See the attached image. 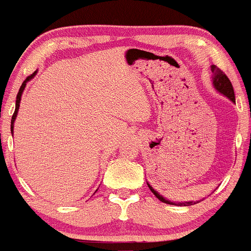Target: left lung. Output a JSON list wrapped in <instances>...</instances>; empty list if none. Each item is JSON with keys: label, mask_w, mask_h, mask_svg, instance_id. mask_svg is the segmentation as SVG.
I'll list each match as a JSON object with an SVG mask.
<instances>
[{"label": "left lung", "mask_w": 251, "mask_h": 251, "mask_svg": "<svg viewBox=\"0 0 251 251\" xmlns=\"http://www.w3.org/2000/svg\"><path fill=\"white\" fill-rule=\"evenodd\" d=\"M211 71H212V83H213V86H214L215 90H217L219 93H222L223 96H225L226 98L230 99L232 103H236L232 83H231L230 80H228V77L226 76V75L224 74V73L220 71L219 68H217L215 66H211ZM147 185H148V188H150V190L154 194L155 198L159 199L161 202H164V203L174 204V206H191V204L196 203L195 201H183V202L170 201L166 198H164L163 195H160L157 190L153 189V187L148 182H147Z\"/></svg>", "instance_id": "left-lung-1"}]
</instances>
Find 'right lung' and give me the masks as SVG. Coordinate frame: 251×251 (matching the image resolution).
I'll use <instances>...</instances> for the list:
<instances>
[{
  "label": "right lung",
  "mask_w": 251,
  "mask_h": 251,
  "mask_svg": "<svg viewBox=\"0 0 251 251\" xmlns=\"http://www.w3.org/2000/svg\"><path fill=\"white\" fill-rule=\"evenodd\" d=\"M36 74H37V71L33 73V74L32 75H29V76H27V79L25 80V81L23 82V85H21V87H20V90H19V93H18V96H17V101H15V111H14V114H13V117H12V123H10V131H12V134H13V131H14V122H15V118H17V116H18V111H19V107H20V101H21V96H23V92H24V90H25V87H26V83H27L29 80L31 79H33L34 76H36ZM97 191V190H96Z\"/></svg>",
  "instance_id": "right-lung-1"
}]
</instances>
